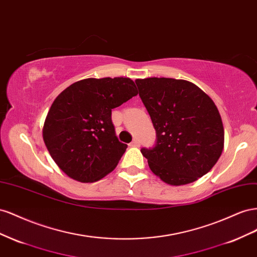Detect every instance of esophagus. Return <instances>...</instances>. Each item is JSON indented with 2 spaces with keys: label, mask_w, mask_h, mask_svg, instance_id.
<instances>
[{
  "label": "esophagus",
  "mask_w": 257,
  "mask_h": 257,
  "mask_svg": "<svg viewBox=\"0 0 257 257\" xmlns=\"http://www.w3.org/2000/svg\"><path fill=\"white\" fill-rule=\"evenodd\" d=\"M130 146H133V148H139V146H140V141H139L138 139H135V140L130 143Z\"/></svg>",
  "instance_id": "34e87169"
}]
</instances>
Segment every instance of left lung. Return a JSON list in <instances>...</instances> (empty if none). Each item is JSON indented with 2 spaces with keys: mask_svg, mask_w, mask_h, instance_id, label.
I'll return each instance as SVG.
<instances>
[{
  "mask_svg": "<svg viewBox=\"0 0 257 257\" xmlns=\"http://www.w3.org/2000/svg\"><path fill=\"white\" fill-rule=\"evenodd\" d=\"M156 130L153 148H142L149 166L167 184L184 185L207 174L224 148V128L214 102L184 79H137Z\"/></svg>",
  "mask_w": 257,
  "mask_h": 257,
  "instance_id": "1",
  "label": "left lung"
}]
</instances>
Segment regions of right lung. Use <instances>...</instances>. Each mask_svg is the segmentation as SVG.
<instances>
[{
	"instance_id": "obj_1",
	"label": "right lung",
	"mask_w": 257,
	"mask_h": 257,
	"mask_svg": "<svg viewBox=\"0 0 257 257\" xmlns=\"http://www.w3.org/2000/svg\"><path fill=\"white\" fill-rule=\"evenodd\" d=\"M137 94L130 78L105 77L79 80L56 98L44 123L43 139L65 174L89 183L114 169L127 144L116 137L112 109Z\"/></svg>"
}]
</instances>
